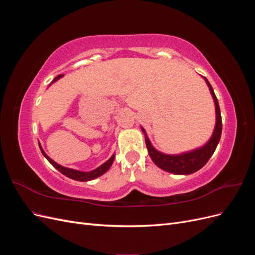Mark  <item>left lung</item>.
I'll list each match as a JSON object with an SVG mask.
<instances>
[{"label":"left lung","mask_w":255,"mask_h":255,"mask_svg":"<svg viewBox=\"0 0 255 255\" xmlns=\"http://www.w3.org/2000/svg\"><path fill=\"white\" fill-rule=\"evenodd\" d=\"M205 82L207 84V86L210 87L211 94L213 96L215 106H216L215 130L212 138L208 140V142L205 145L195 151L180 154V155H167V154L160 153L157 150L154 149L149 140V138L145 135V144H146V149H148L150 157L154 161V164H155L157 167H159L160 169H163L165 171L171 172L174 174L194 173L200 170V169L207 163L208 159H210L211 156L214 154L216 148H217L218 142L221 137V132H222V120H221L220 107L212 85L207 81V79H205ZM142 132L145 134L143 128H142Z\"/></svg>","instance_id":"obj_1"}]
</instances>
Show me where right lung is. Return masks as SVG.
<instances>
[{"mask_svg": "<svg viewBox=\"0 0 255 255\" xmlns=\"http://www.w3.org/2000/svg\"><path fill=\"white\" fill-rule=\"evenodd\" d=\"M63 75H64V74L57 75L56 78L54 79L53 82H55L56 80H58L59 78H61V76H63ZM53 82H52V83H53ZM39 146H40V145H39ZM40 150H41V153L43 154V156H44L45 158H47V159L50 161V163L52 164V166H53L54 168H56L60 173H63L64 175H66V176H68V177H70V179H72V180H74V181H80V182L91 181V180L96 179V177H99V176H101L102 174H104L107 170H109L110 167L112 166L113 161H114V158H115V155H113L109 160L106 161V163H104L103 165H101L99 168L95 169V170L89 171V172H82V171L74 170V169L66 168V167H63V166H60V165L56 164L55 161H54L53 159H51V158L47 155V154L44 153V151L42 150L41 146H40Z\"/></svg>", "mask_w": 255, "mask_h": 255, "instance_id": "add662e5", "label": "right lung"}]
</instances>
